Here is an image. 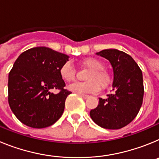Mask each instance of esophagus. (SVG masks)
Instances as JSON below:
<instances>
[{"mask_svg": "<svg viewBox=\"0 0 159 159\" xmlns=\"http://www.w3.org/2000/svg\"><path fill=\"white\" fill-rule=\"evenodd\" d=\"M79 95H80L81 97H82V98H84V99H88V98H89V95H84V94H79Z\"/></svg>", "mask_w": 159, "mask_h": 159, "instance_id": "34e87169", "label": "esophagus"}]
</instances>
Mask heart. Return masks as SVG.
<instances>
[{"mask_svg":"<svg viewBox=\"0 0 159 159\" xmlns=\"http://www.w3.org/2000/svg\"><path fill=\"white\" fill-rule=\"evenodd\" d=\"M84 67H88L90 71L86 76L87 82L75 83L69 86L71 92L78 94L95 93L104 89L111 83L112 78L110 72L104 68V64L95 57H88L81 61ZM60 75L66 82L75 80L76 71L75 67L69 62L63 64L60 68Z\"/></svg>","mask_w":159,"mask_h":159,"instance_id":"b5f03b06","label":"heart"}]
</instances>
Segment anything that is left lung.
Instances as JSON below:
<instances>
[{"label": "left lung", "mask_w": 159, "mask_h": 159, "mask_svg": "<svg viewBox=\"0 0 159 159\" xmlns=\"http://www.w3.org/2000/svg\"><path fill=\"white\" fill-rule=\"evenodd\" d=\"M100 55L110 61L114 71L113 94L99 98L90 116L99 127L116 130L128 125L136 117L143 104L144 87L143 73L130 55L117 49H105Z\"/></svg>", "instance_id": "left-lung-1"}]
</instances>
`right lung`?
I'll use <instances>...</instances> for the list:
<instances>
[{
  "mask_svg": "<svg viewBox=\"0 0 159 159\" xmlns=\"http://www.w3.org/2000/svg\"><path fill=\"white\" fill-rule=\"evenodd\" d=\"M69 57L46 47L20 55L8 75V104L20 121L32 128H44L61 117L67 95L60 68ZM59 90L57 94L51 92Z\"/></svg>",
  "mask_w": 159,
  "mask_h": 159,
  "instance_id": "obj_1",
  "label": "right lung"
}]
</instances>
